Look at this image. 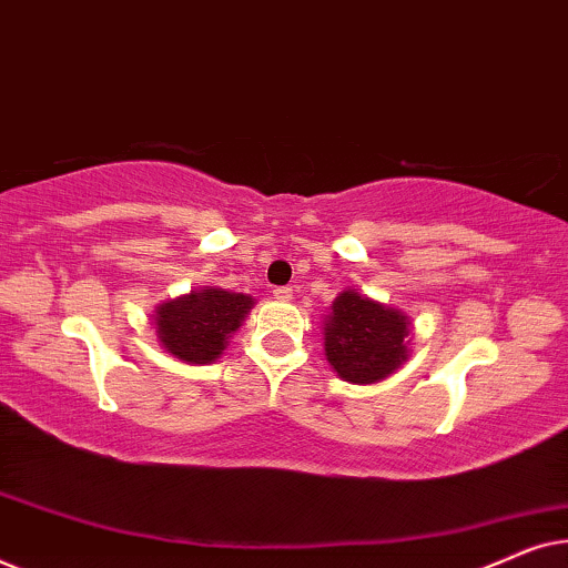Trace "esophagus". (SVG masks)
Wrapping results in <instances>:
<instances>
[{
  "mask_svg": "<svg viewBox=\"0 0 568 568\" xmlns=\"http://www.w3.org/2000/svg\"><path fill=\"white\" fill-rule=\"evenodd\" d=\"M292 297H294V292L290 290V286H276L274 290V300H278V302H292Z\"/></svg>",
  "mask_w": 568,
  "mask_h": 568,
  "instance_id": "1",
  "label": "esophagus"
}]
</instances>
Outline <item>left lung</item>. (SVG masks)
Here are the masks:
<instances>
[{
    "mask_svg": "<svg viewBox=\"0 0 568 568\" xmlns=\"http://www.w3.org/2000/svg\"><path fill=\"white\" fill-rule=\"evenodd\" d=\"M410 333L403 310L344 290L323 317V352L344 383L375 385L408 362Z\"/></svg>",
    "mask_w": 568,
    "mask_h": 568,
    "instance_id": "1",
    "label": "left lung"
}]
</instances>
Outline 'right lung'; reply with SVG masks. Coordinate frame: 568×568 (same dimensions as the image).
Returning <instances> with one entry per match:
<instances>
[{"label":"right lung","instance_id":"1","mask_svg":"<svg viewBox=\"0 0 568 568\" xmlns=\"http://www.w3.org/2000/svg\"><path fill=\"white\" fill-rule=\"evenodd\" d=\"M253 305L251 294L227 292L222 286H196L154 307L158 344L185 364H212L224 354L232 333L243 325Z\"/></svg>","mask_w":568,"mask_h":568}]
</instances>
